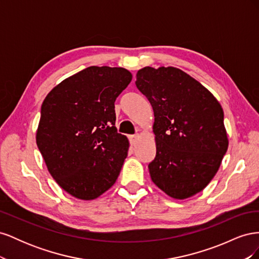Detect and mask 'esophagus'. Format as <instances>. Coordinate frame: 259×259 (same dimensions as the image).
<instances>
[{"label":"esophagus","mask_w":259,"mask_h":259,"mask_svg":"<svg viewBox=\"0 0 259 259\" xmlns=\"http://www.w3.org/2000/svg\"><path fill=\"white\" fill-rule=\"evenodd\" d=\"M139 139V135L138 134H135V135H132L131 137H130V142H131V144L133 145V146H135L136 145V143H137V140Z\"/></svg>","instance_id":"1"}]
</instances>
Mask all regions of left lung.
<instances>
[{
	"label": "left lung",
	"instance_id": "left-lung-1",
	"mask_svg": "<svg viewBox=\"0 0 259 259\" xmlns=\"http://www.w3.org/2000/svg\"><path fill=\"white\" fill-rule=\"evenodd\" d=\"M135 84L154 113L156 154L148 165L152 182L171 198H190L213 179L228 149L223 108L200 82L174 67H145Z\"/></svg>",
	"mask_w": 259,
	"mask_h": 259
}]
</instances>
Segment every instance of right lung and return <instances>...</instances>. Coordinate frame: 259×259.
Masks as SVG:
<instances>
[{"mask_svg":"<svg viewBox=\"0 0 259 259\" xmlns=\"http://www.w3.org/2000/svg\"><path fill=\"white\" fill-rule=\"evenodd\" d=\"M131 81L124 68L92 66L43 101L36 145L50 174L74 198L94 200L116 182L128 140L114 126V101Z\"/></svg>","mask_w":259,"mask_h":259,"instance_id":"1","label":"right lung"}]
</instances>
